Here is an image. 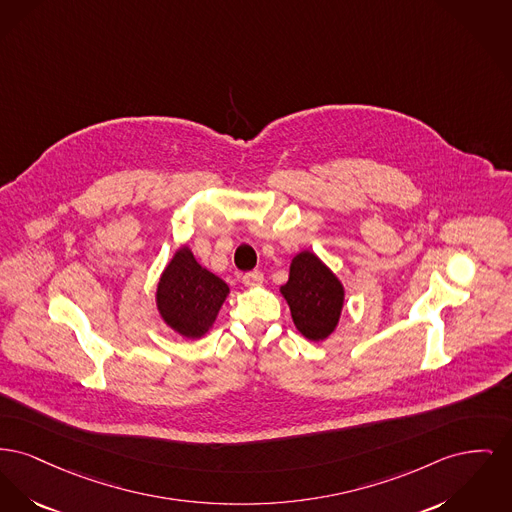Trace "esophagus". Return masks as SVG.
<instances>
[{"label": "esophagus", "mask_w": 512, "mask_h": 512, "mask_svg": "<svg viewBox=\"0 0 512 512\" xmlns=\"http://www.w3.org/2000/svg\"><path fill=\"white\" fill-rule=\"evenodd\" d=\"M243 284H245L247 288H253V286H259V284H263V272L253 271L247 272V274H243Z\"/></svg>", "instance_id": "obj_1"}]
</instances>
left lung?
<instances>
[{"label":"left lung","mask_w":512,"mask_h":512,"mask_svg":"<svg viewBox=\"0 0 512 512\" xmlns=\"http://www.w3.org/2000/svg\"><path fill=\"white\" fill-rule=\"evenodd\" d=\"M280 294L290 305L296 329L311 342H323L336 331L346 290L340 278L309 249L294 255L288 282Z\"/></svg>","instance_id":"obj_1"}]
</instances>
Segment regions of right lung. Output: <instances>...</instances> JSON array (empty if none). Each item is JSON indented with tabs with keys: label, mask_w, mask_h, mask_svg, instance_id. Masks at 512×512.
I'll return each instance as SVG.
<instances>
[{
	"label": "right lung",
	"mask_w": 512,
	"mask_h": 512,
	"mask_svg": "<svg viewBox=\"0 0 512 512\" xmlns=\"http://www.w3.org/2000/svg\"><path fill=\"white\" fill-rule=\"evenodd\" d=\"M230 286L199 265L189 245H180L156 284V309L166 327L197 340L211 331Z\"/></svg>",
	"instance_id": "1"
}]
</instances>
